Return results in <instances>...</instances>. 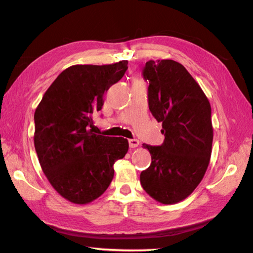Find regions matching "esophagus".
Listing matches in <instances>:
<instances>
[{
  "instance_id": "1",
  "label": "esophagus",
  "mask_w": 253,
  "mask_h": 253,
  "mask_svg": "<svg viewBox=\"0 0 253 253\" xmlns=\"http://www.w3.org/2000/svg\"><path fill=\"white\" fill-rule=\"evenodd\" d=\"M129 147L130 148H136V147H138V145H139V140H137V139H129Z\"/></svg>"
}]
</instances>
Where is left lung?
Here are the masks:
<instances>
[{
  "label": "left lung",
  "mask_w": 253,
  "mask_h": 253,
  "mask_svg": "<svg viewBox=\"0 0 253 253\" xmlns=\"http://www.w3.org/2000/svg\"><path fill=\"white\" fill-rule=\"evenodd\" d=\"M149 110L162 123L161 146L143 144L152 164L140 173L145 192L163 204H175L193 192L207 172L212 153L211 105L200 84L174 60H149Z\"/></svg>",
  "instance_id": "left-lung-1"
}]
</instances>
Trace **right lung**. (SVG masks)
I'll return each instance as SVG.
<instances>
[{"mask_svg": "<svg viewBox=\"0 0 253 253\" xmlns=\"http://www.w3.org/2000/svg\"><path fill=\"white\" fill-rule=\"evenodd\" d=\"M127 60L113 65H75L51 84L34 113V147L51 185L71 203L99 198L125 157L128 140L93 132V115L105 92L123 78Z\"/></svg>", "mask_w": 253, "mask_h": 253, "instance_id": "right-lung-1", "label": "right lung"}]
</instances>
